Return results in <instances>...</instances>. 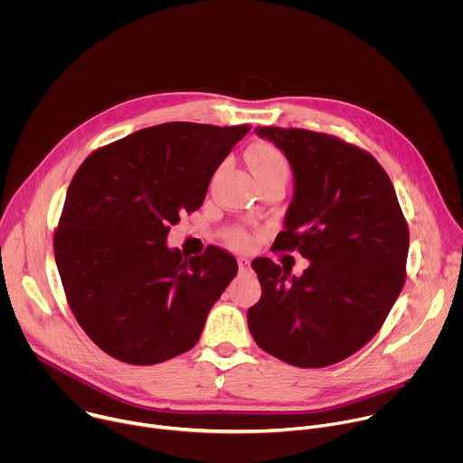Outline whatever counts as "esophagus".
Returning a JSON list of instances; mask_svg holds the SVG:
<instances>
[{"label": "esophagus", "instance_id": "esophagus-1", "mask_svg": "<svg viewBox=\"0 0 463 463\" xmlns=\"http://www.w3.org/2000/svg\"><path fill=\"white\" fill-rule=\"evenodd\" d=\"M238 268H240V271H249L250 261L247 258H238Z\"/></svg>", "mask_w": 463, "mask_h": 463}]
</instances>
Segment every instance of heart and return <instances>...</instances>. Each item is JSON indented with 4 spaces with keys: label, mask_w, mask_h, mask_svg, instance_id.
<instances>
[{
    "label": "heart",
    "mask_w": 463,
    "mask_h": 463,
    "mask_svg": "<svg viewBox=\"0 0 463 463\" xmlns=\"http://www.w3.org/2000/svg\"><path fill=\"white\" fill-rule=\"evenodd\" d=\"M247 161H249V166L252 170L256 183L271 181V179H279V181L286 183L289 177L288 157L282 154V150H279L277 146H273L269 143L252 145L250 150L247 152ZM227 241H229V245H232L234 249H240V250H247L254 243L252 236L241 227L229 229Z\"/></svg>",
    "instance_id": "1"
}]
</instances>
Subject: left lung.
I'll return each mask as SVG.
<instances>
[{
	"label": "left lung",
	"instance_id": "8db88e82",
	"mask_svg": "<svg viewBox=\"0 0 463 463\" xmlns=\"http://www.w3.org/2000/svg\"><path fill=\"white\" fill-rule=\"evenodd\" d=\"M289 159L295 197L273 247L311 261L302 277L252 261L261 286L249 332L300 368L335 364L381 329L407 279L409 225L384 168L366 150L304 128L256 126Z\"/></svg>",
	"mask_w": 463,
	"mask_h": 463
}]
</instances>
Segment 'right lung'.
Wrapping results in <instances>:
<instances>
[{
	"instance_id": "1",
	"label": "right lung",
	"mask_w": 463,
	"mask_h": 463,
	"mask_svg": "<svg viewBox=\"0 0 463 463\" xmlns=\"http://www.w3.org/2000/svg\"><path fill=\"white\" fill-rule=\"evenodd\" d=\"M249 124L166 122L97 148L65 195L52 247L68 304L88 337L128 364H156L200 341L207 315L238 273L220 247L183 256L166 247L181 213Z\"/></svg>"
}]
</instances>
